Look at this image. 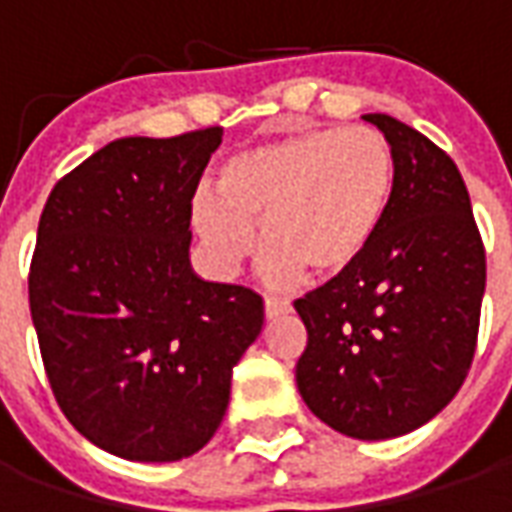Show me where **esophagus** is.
Masks as SVG:
<instances>
[{
	"mask_svg": "<svg viewBox=\"0 0 512 512\" xmlns=\"http://www.w3.org/2000/svg\"><path fill=\"white\" fill-rule=\"evenodd\" d=\"M263 310H266L268 321H274L279 315H288L293 307H290L288 299H277V296H266V304H263Z\"/></svg>",
	"mask_w": 512,
	"mask_h": 512,
	"instance_id": "esophagus-1",
	"label": "esophagus"
}]
</instances>
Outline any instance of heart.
Listing matches in <instances>:
<instances>
[{
	"label": "heart",
	"instance_id": "obj_1",
	"mask_svg": "<svg viewBox=\"0 0 512 512\" xmlns=\"http://www.w3.org/2000/svg\"><path fill=\"white\" fill-rule=\"evenodd\" d=\"M395 183V153L373 128H304L224 161L216 197L200 191L191 224L222 271L255 249L274 282L337 277L373 244Z\"/></svg>",
	"mask_w": 512,
	"mask_h": 512
}]
</instances>
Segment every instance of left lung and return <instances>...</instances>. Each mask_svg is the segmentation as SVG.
<instances>
[{
    "instance_id": "1",
    "label": "left lung",
    "mask_w": 512,
    "mask_h": 512,
    "mask_svg": "<svg viewBox=\"0 0 512 512\" xmlns=\"http://www.w3.org/2000/svg\"><path fill=\"white\" fill-rule=\"evenodd\" d=\"M395 153L392 202L354 266L293 307L307 326L296 384L351 439H395L439 414L477 348L485 249L461 172L389 115H365Z\"/></svg>"
}]
</instances>
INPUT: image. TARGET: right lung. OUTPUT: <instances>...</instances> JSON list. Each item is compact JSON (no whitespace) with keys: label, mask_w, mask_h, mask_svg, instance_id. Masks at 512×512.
<instances>
[{"label":"right lung","mask_w":512,"mask_h":512,"mask_svg":"<svg viewBox=\"0 0 512 512\" xmlns=\"http://www.w3.org/2000/svg\"><path fill=\"white\" fill-rule=\"evenodd\" d=\"M222 128L115 139L57 180L40 213L29 312L73 428L126 461L202 450L222 425L263 299L189 263L191 200Z\"/></svg>","instance_id":"add662e5"}]
</instances>
